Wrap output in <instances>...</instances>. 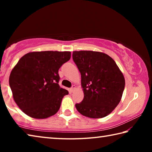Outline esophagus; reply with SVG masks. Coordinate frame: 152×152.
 I'll use <instances>...</instances> for the list:
<instances>
[{
  "label": "esophagus",
  "instance_id": "1",
  "mask_svg": "<svg viewBox=\"0 0 152 152\" xmlns=\"http://www.w3.org/2000/svg\"><path fill=\"white\" fill-rule=\"evenodd\" d=\"M76 87L75 85H72V88H70V91H71L72 92H74V90L76 89Z\"/></svg>",
  "mask_w": 152,
  "mask_h": 152
}]
</instances>
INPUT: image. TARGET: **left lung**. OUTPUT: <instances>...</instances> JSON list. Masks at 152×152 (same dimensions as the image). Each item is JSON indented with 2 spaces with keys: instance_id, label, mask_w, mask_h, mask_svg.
<instances>
[{
  "instance_id": "8db88e82",
  "label": "left lung",
  "mask_w": 152,
  "mask_h": 152,
  "mask_svg": "<svg viewBox=\"0 0 152 152\" xmlns=\"http://www.w3.org/2000/svg\"><path fill=\"white\" fill-rule=\"evenodd\" d=\"M73 60L81 74L84 99L76 104L84 116L99 119L107 116L121 99L125 78L109 56L93 51H75Z\"/></svg>"
}]
</instances>
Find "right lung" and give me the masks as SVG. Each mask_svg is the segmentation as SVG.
Listing matches in <instances>:
<instances>
[{
  "label": "right lung",
  "instance_id": "obj_1",
  "mask_svg": "<svg viewBox=\"0 0 152 152\" xmlns=\"http://www.w3.org/2000/svg\"><path fill=\"white\" fill-rule=\"evenodd\" d=\"M70 51H33L12 69L9 85L17 106L28 116L46 119L60 109L68 91L61 88L58 70L70 59Z\"/></svg>",
  "mask_w": 152,
  "mask_h": 152
}]
</instances>
